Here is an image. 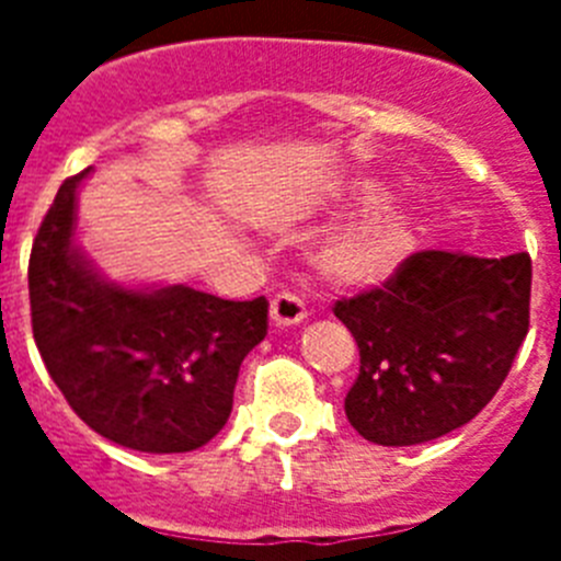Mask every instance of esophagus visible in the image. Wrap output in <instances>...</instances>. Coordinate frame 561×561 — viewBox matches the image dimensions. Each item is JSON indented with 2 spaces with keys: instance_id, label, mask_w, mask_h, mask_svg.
Segmentation results:
<instances>
[{
  "instance_id": "esophagus-1",
  "label": "esophagus",
  "mask_w": 561,
  "mask_h": 561,
  "mask_svg": "<svg viewBox=\"0 0 561 561\" xmlns=\"http://www.w3.org/2000/svg\"><path fill=\"white\" fill-rule=\"evenodd\" d=\"M270 317L275 325H297L306 320V306L300 297L289 295V291H280V295L272 297Z\"/></svg>"
}]
</instances>
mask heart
<instances>
[{"label":"heart","mask_w":561,"mask_h":561,"mask_svg":"<svg viewBox=\"0 0 561 561\" xmlns=\"http://www.w3.org/2000/svg\"><path fill=\"white\" fill-rule=\"evenodd\" d=\"M385 187L374 180H351L336 193L331 216L359 221L329 236L314 252V272L340 291H370L388 286L415 250V219L408 207L381 205Z\"/></svg>","instance_id":"obj_1"}]
</instances>
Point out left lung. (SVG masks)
<instances>
[{"mask_svg":"<svg viewBox=\"0 0 561 561\" xmlns=\"http://www.w3.org/2000/svg\"><path fill=\"white\" fill-rule=\"evenodd\" d=\"M528 306V252H413L388 286L336 300L359 345L351 427L379 447H413L469 424L512 370Z\"/></svg>","mask_w":561,"mask_h":561,"instance_id":"8db88e82","label":"left lung"}]
</instances>
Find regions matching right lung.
<instances>
[{
  "mask_svg": "<svg viewBox=\"0 0 561 561\" xmlns=\"http://www.w3.org/2000/svg\"><path fill=\"white\" fill-rule=\"evenodd\" d=\"M87 176L58 187L30 252L38 354L98 435L137 453H193L230 419L238 368L266 336L270 304L103 277L76 241Z\"/></svg>",
  "mask_w": 561,
  "mask_h": 561,
  "instance_id": "right-lung-1",
  "label": "right lung"
}]
</instances>
